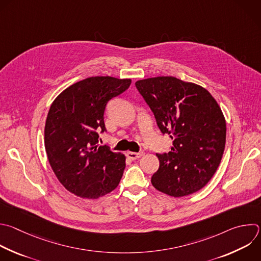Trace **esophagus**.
I'll use <instances>...</instances> for the list:
<instances>
[{
  "instance_id": "34e87169",
  "label": "esophagus",
  "mask_w": 261,
  "mask_h": 261,
  "mask_svg": "<svg viewBox=\"0 0 261 261\" xmlns=\"http://www.w3.org/2000/svg\"><path fill=\"white\" fill-rule=\"evenodd\" d=\"M127 158L130 159V160H136V159H139L143 155V152H133V151H128L126 153Z\"/></svg>"
}]
</instances>
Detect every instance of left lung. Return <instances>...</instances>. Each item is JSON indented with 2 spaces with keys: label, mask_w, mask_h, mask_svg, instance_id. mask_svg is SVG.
I'll return each instance as SVG.
<instances>
[{
  "label": "left lung",
  "mask_w": 261,
  "mask_h": 261,
  "mask_svg": "<svg viewBox=\"0 0 261 261\" xmlns=\"http://www.w3.org/2000/svg\"><path fill=\"white\" fill-rule=\"evenodd\" d=\"M135 85L162 133L173 140L168 153L158 154L151 185L174 198L200 191L215 174L225 147L226 122L219 105L204 87L171 75Z\"/></svg>",
  "instance_id": "left-lung-1"
}]
</instances>
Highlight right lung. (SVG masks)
Returning a JSON list of instances; mask_svg holds the SVG:
<instances>
[{
  "mask_svg": "<svg viewBox=\"0 0 261 261\" xmlns=\"http://www.w3.org/2000/svg\"><path fill=\"white\" fill-rule=\"evenodd\" d=\"M131 79L90 76L72 84L52 102L44 130L49 164L71 194L94 200L120 184L126 156L99 146L108 102L129 88Z\"/></svg>",
  "mask_w": 261,
  "mask_h": 261,
  "instance_id": "1",
  "label": "right lung"
}]
</instances>
